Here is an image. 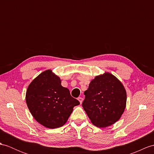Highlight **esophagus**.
<instances>
[{"label":"esophagus","mask_w":154,"mask_h":154,"mask_svg":"<svg viewBox=\"0 0 154 154\" xmlns=\"http://www.w3.org/2000/svg\"><path fill=\"white\" fill-rule=\"evenodd\" d=\"M78 100L80 101V104H82V102H83V98H82V97H78Z\"/></svg>","instance_id":"esophagus-1"}]
</instances>
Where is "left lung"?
I'll use <instances>...</instances> for the list:
<instances>
[{
	"label": "left lung",
	"mask_w": 154,
	"mask_h": 154,
	"mask_svg": "<svg viewBox=\"0 0 154 154\" xmlns=\"http://www.w3.org/2000/svg\"><path fill=\"white\" fill-rule=\"evenodd\" d=\"M84 95L82 106L91 123L98 127L113 125L120 119L126 107L124 86L109 72L92 80Z\"/></svg>",
	"instance_id": "8db88e82"
}]
</instances>
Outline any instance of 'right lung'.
<instances>
[{"mask_svg": "<svg viewBox=\"0 0 154 154\" xmlns=\"http://www.w3.org/2000/svg\"><path fill=\"white\" fill-rule=\"evenodd\" d=\"M60 78L47 70L28 86L26 103L32 116L41 125L50 129L62 127L68 120L73 108L80 102L63 87Z\"/></svg>", "mask_w": 154, "mask_h": 154, "instance_id": "1", "label": "right lung"}]
</instances>
